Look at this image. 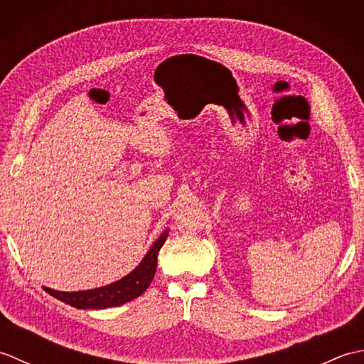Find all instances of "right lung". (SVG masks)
<instances>
[{
  "label": "right lung",
  "mask_w": 364,
  "mask_h": 364,
  "mask_svg": "<svg viewBox=\"0 0 364 364\" xmlns=\"http://www.w3.org/2000/svg\"><path fill=\"white\" fill-rule=\"evenodd\" d=\"M167 235L168 230L162 231L161 236L149 249V252L145 253L142 261L139 262L128 275L120 278L117 282L102 286V288L87 291L65 292L51 288H45V291L48 292L50 296L56 297L58 300L64 301L67 305L80 308V310H102V308L120 306L123 304H127V301L141 296V294L145 292V289L150 286L154 272H156L158 253L161 250V247L164 245Z\"/></svg>",
  "instance_id": "1"
}]
</instances>
